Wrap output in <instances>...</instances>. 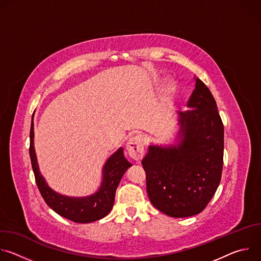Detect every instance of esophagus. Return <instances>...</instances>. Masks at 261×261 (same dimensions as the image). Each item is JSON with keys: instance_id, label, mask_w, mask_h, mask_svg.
Segmentation results:
<instances>
[{"instance_id": "1", "label": "esophagus", "mask_w": 261, "mask_h": 261, "mask_svg": "<svg viewBox=\"0 0 261 261\" xmlns=\"http://www.w3.org/2000/svg\"><path fill=\"white\" fill-rule=\"evenodd\" d=\"M126 150L128 155L135 161H140L144 154V139L141 135H135L131 137L127 144Z\"/></svg>"}]
</instances>
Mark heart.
Instances as JSON below:
<instances>
[{
  "label": "heart",
  "instance_id": "obj_1",
  "mask_svg": "<svg viewBox=\"0 0 261 261\" xmlns=\"http://www.w3.org/2000/svg\"><path fill=\"white\" fill-rule=\"evenodd\" d=\"M175 89H176L175 84H174L173 82H168V83L166 84V86H165V95H166V96H171V95H173L174 92H175Z\"/></svg>",
  "mask_w": 261,
  "mask_h": 261
}]
</instances>
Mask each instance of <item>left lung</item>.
<instances>
[{
  "label": "left lung",
  "instance_id": "left-lung-1",
  "mask_svg": "<svg viewBox=\"0 0 261 261\" xmlns=\"http://www.w3.org/2000/svg\"><path fill=\"white\" fill-rule=\"evenodd\" d=\"M195 90L187 107L176 114L171 143L148 145L141 164L152 204L173 218L201 213L221 180L224 127L207 87L194 76Z\"/></svg>",
  "mask_w": 261,
  "mask_h": 261
}]
</instances>
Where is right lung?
<instances>
[{"instance_id": "obj_1", "label": "right lung", "mask_w": 261, "mask_h": 261, "mask_svg": "<svg viewBox=\"0 0 261 261\" xmlns=\"http://www.w3.org/2000/svg\"><path fill=\"white\" fill-rule=\"evenodd\" d=\"M33 119L30 132V157L37 186L47 205L60 216L76 223H92L107 216L114 206L116 191L124 173L132 166L124 156L123 147L118 148L104 163L100 186L94 193L87 196L64 195L51 189L40 172L34 145Z\"/></svg>"}]
</instances>
